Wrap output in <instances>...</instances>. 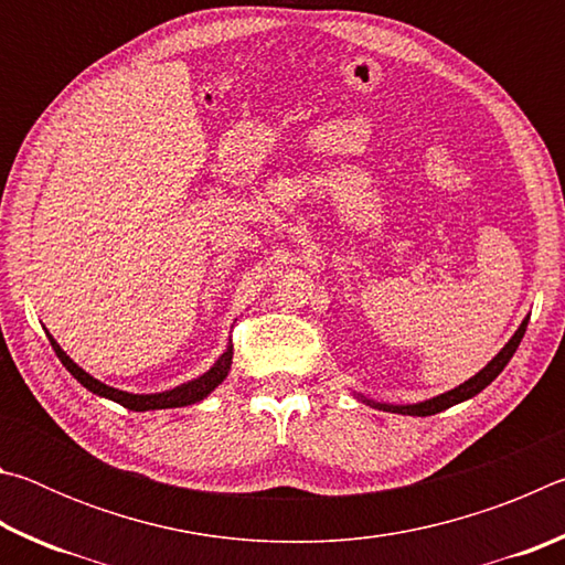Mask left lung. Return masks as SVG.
<instances>
[{
    "label": "left lung",
    "instance_id": "obj_1",
    "mask_svg": "<svg viewBox=\"0 0 565 565\" xmlns=\"http://www.w3.org/2000/svg\"><path fill=\"white\" fill-rule=\"evenodd\" d=\"M525 327H529V317L523 319V323L519 327V331L513 333L511 341L505 343V347L499 353H495V356L489 363H486V366L478 371L476 376L463 381L461 386L446 391V394H441V396L420 401V404H408V406L379 404V401H371V398H363V396H361V401H366V404L374 406V408L391 411V414H404V416H434V414H438V411H446V408H451L456 404H461V401H468V398H473L476 394H481V391L489 386L495 376L501 374V371L505 369V363H509L511 356L515 353V349H519V343H521L523 333H525Z\"/></svg>",
    "mask_w": 565,
    "mask_h": 565
}]
</instances>
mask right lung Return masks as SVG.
I'll return each instance as SVG.
<instances>
[{"mask_svg":"<svg viewBox=\"0 0 565 565\" xmlns=\"http://www.w3.org/2000/svg\"><path fill=\"white\" fill-rule=\"evenodd\" d=\"M46 337H50L52 349L56 351V356H60V361L64 363L66 371H70V374L76 381H79L84 388L92 391V394L102 396V398L117 401L119 406L129 408V411H157V408H179V406L196 404V401L206 398L218 384H222V381L228 374V369H232V359H234V347H226V351L222 353V356H218V361L214 363V366L209 369L206 374L194 379V381H186V384H181V386L171 388V391H161V394H129V391L111 388L107 384H102L99 379L89 376L87 371L76 366V363L70 356H66L60 343L52 339L50 331H46Z\"/></svg>","mask_w":565,"mask_h":565,"instance_id":"1","label":"right lung"}]
</instances>
